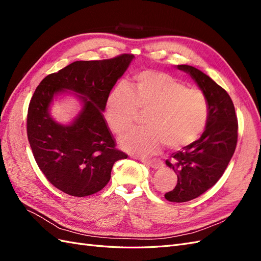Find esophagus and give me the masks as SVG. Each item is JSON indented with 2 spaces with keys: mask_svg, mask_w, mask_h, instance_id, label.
<instances>
[{
  "mask_svg": "<svg viewBox=\"0 0 261 261\" xmlns=\"http://www.w3.org/2000/svg\"><path fill=\"white\" fill-rule=\"evenodd\" d=\"M139 160L153 169H160L162 167V162L160 160H146V159H139Z\"/></svg>",
  "mask_w": 261,
  "mask_h": 261,
  "instance_id": "obj_1",
  "label": "esophagus"
}]
</instances>
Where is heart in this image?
Instances as JSON below:
<instances>
[{
  "instance_id": "1",
  "label": "heart",
  "mask_w": 261,
  "mask_h": 261,
  "mask_svg": "<svg viewBox=\"0 0 261 261\" xmlns=\"http://www.w3.org/2000/svg\"><path fill=\"white\" fill-rule=\"evenodd\" d=\"M145 113L147 127L126 134L120 139L125 151L137 155L156 153L165 144L180 149L194 144L208 122L209 109L204 93L174 76L156 70H143L127 87L117 85L110 92L106 120L111 130L122 135Z\"/></svg>"
}]
</instances>
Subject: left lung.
<instances>
[{
  "label": "left lung",
  "instance_id": "8db88e82",
  "mask_svg": "<svg viewBox=\"0 0 261 261\" xmlns=\"http://www.w3.org/2000/svg\"><path fill=\"white\" fill-rule=\"evenodd\" d=\"M177 68L191 75L208 101V122L201 137L165 161L177 174V184L164 195L172 202H185L202 195L223 175L238 144L239 123L233 101L216 82L189 65Z\"/></svg>",
  "mask_w": 261,
  "mask_h": 261
}]
</instances>
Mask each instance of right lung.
Instances as JSON below:
<instances>
[{
	"label": "right lung",
	"instance_id": "right-lung-1",
	"mask_svg": "<svg viewBox=\"0 0 261 261\" xmlns=\"http://www.w3.org/2000/svg\"><path fill=\"white\" fill-rule=\"evenodd\" d=\"M133 54L99 61H76L43 78L30 100L27 136L35 160L50 183L63 193L85 197L101 191L113 164L127 154L115 148L106 123L107 99L125 73ZM70 90L84 106L70 125L55 122L49 105L55 94Z\"/></svg>",
	"mask_w": 261,
	"mask_h": 261
}]
</instances>
